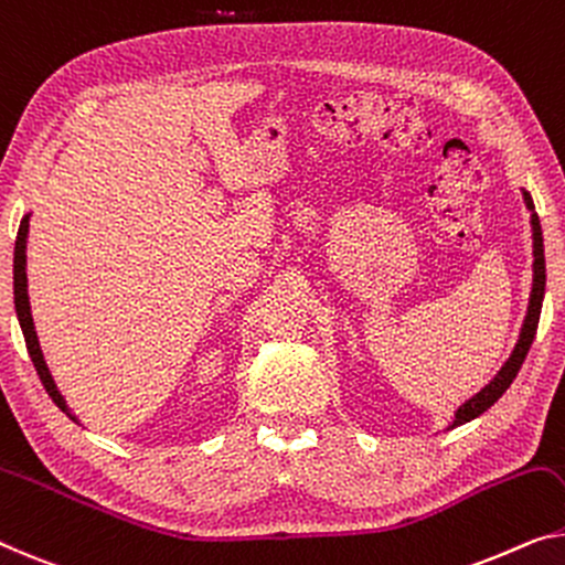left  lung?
<instances>
[{"label": "left lung", "mask_w": 565, "mask_h": 565, "mask_svg": "<svg viewBox=\"0 0 565 565\" xmlns=\"http://www.w3.org/2000/svg\"><path fill=\"white\" fill-rule=\"evenodd\" d=\"M523 200H525V207L530 210V228H533V289H530V301H527L523 327H520V337H518L515 348H512L510 358L504 360V365L498 370V375H494L482 391L471 395L469 401H465L457 411H454V418H451V424L446 426V431H449V428H457L461 424H469V420H475L477 416H482L487 408H492L494 403L502 398V393L508 391L512 381L518 377L520 367H523L525 358H527L530 344H533V340H535L537 322H541L543 297H545V254H543L541 221H537L533 198H530L527 190H523Z\"/></svg>", "instance_id": "obj_1"}]
</instances>
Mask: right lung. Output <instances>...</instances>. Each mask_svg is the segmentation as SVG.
Here are the masks:
<instances>
[{"instance_id": "obj_1", "label": "right lung", "mask_w": 565, "mask_h": 565, "mask_svg": "<svg viewBox=\"0 0 565 565\" xmlns=\"http://www.w3.org/2000/svg\"><path fill=\"white\" fill-rule=\"evenodd\" d=\"M28 235H30V213L22 217L20 231H17V241H14V309H17V319H20V327H22V334H24V344H28L32 365H35L40 381H42V385H45L47 395H50V398H53L55 406L61 408L67 418L75 420V424H81L78 416H75L71 408H67V403H65V398L61 395V391H57V385L53 381V375H50L47 363H45V358H42V350H40L35 322H32L30 294H28Z\"/></svg>"}]
</instances>
